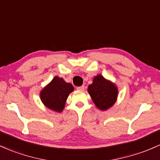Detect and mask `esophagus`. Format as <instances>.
I'll return each mask as SVG.
<instances>
[{
	"instance_id": "1",
	"label": "esophagus",
	"mask_w": 160,
	"mask_h": 160,
	"mask_svg": "<svg viewBox=\"0 0 160 160\" xmlns=\"http://www.w3.org/2000/svg\"><path fill=\"white\" fill-rule=\"evenodd\" d=\"M77 89L80 91H83L84 89H85V87L84 86H81V87H78Z\"/></svg>"
}]
</instances>
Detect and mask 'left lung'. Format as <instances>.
<instances>
[{
    "label": "left lung",
    "mask_w": 160,
    "mask_h": 160,
    "mask_svg": "<svg viewBox=\"0 0 160 160\" xmlns=\"http://www.w3.org/2000/svg\"><path fill=\"white\" fill-rule=\"evenodd\" d=\"M88 92L94 104L102 111L111 108L117 100L118 87L100 74L95 77L92 83L89 85Z\"/></svg>",
    "instance_id": "left-lung-1"
}]
</instances>
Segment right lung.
<instances>
[{"instance_id": "add662e5", "label": "right lung", "mask_w": 160, "mask_h": 160, "mask_svg": "<svg viewBox=\"0 0 160 160\" xmlns=\"http://www.w3.org/2000/svg\"><path fill=\"white\" fill-rule=\"evenodd\" d=\"M71 83H66L63 78L56 76L40 92V99L47 108L61 112L64 109L68 96L73 92Z\"/></svg>"}]
</instances>
